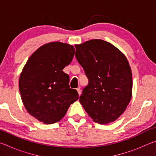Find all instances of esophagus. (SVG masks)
Instances as JSON below:
<instances>
[{
  "instance_id": "obj_1",
  "label": "esophagus",
  "mask_w": 156,
  "mask_h": 156,
  "mask_svg": "<svg viewBox=\"0 0 156 156\" xmlns=\"http://www.w3.org/2000/svg\"><path fill=\"white\" fill-rule=\"evenodd\" d=\"M76 90L78 91V93L79 95L81 94V91H80V87H78L77 89H76Z\"/></svg>"
}]
</instances>
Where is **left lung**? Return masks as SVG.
Segmentation results:
<instances>
[{
	"label": "left lung",
	"instance_id": "obj_1",
	"mask_svg": "<svg viewBox=\"0 0 156 156\" xmlns=\"http://www.w3.org/2000/svg\"><path fill=\"white\" fill-rule=\"evenodd\" d=\"M75 56L89 80L79 101L94 122L118 119L130 102L132 74L128 60L108 42L94 39L76 45Z\"/></svg>",
	"mask_w": 156,
	"mask_h": 156
}]
</instances>
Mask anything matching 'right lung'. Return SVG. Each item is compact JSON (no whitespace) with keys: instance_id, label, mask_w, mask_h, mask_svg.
<instances>
[{"instance_id":"right-lung-1","label":"right lung","mask_w":156,"mask_h":156,"mask_svg":"<svg viewBox=\"0 0 156 156\" xmlns=\"http://www.w3.org/2000/svg\"><path fill=\"white\" fill-rule=\"evenodd\" d=\"M75 49L60 42L41 47L28 59L19 79L23 105L30 115L44 124L64 117L78 98L69 87V77L62 69L72 61Z\"/></svg>"}]
</instances>
